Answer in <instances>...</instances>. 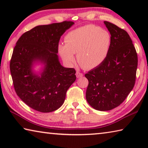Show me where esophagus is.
Here are the masks:
<instances>
[{
	"mask_svg": "<svg viewBox=\"0 0 148 148\" xmlns=\"http://www.w3.org/2000/svg\"><path fill=\"white\" fill-rule=\"evenodd\" d=\"M76 77H81L84 76V74L81 73V72H79V71H77L76 73Z\"/></svg>",
	"mask_w": 148,
	"mask_h": 148,
	"instance_id": "34e87169",
	"label": "esophagus"
}]
</instances>
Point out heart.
<instances>
[{
    "label": "heart",
    "mask_w": 148,
    "mask_h": 148,
    "mask_svg": "<svg viewBox=\"0 0 148 148\" xmlns=\"http://www.w3.org/2000/svg\"><path fill=\"white\" fill-rule=\"evenodd\" d=\"M112 44L110 32L94 25L79 27L65 36V45L59 44L58 49L65 62L74 63L77 54V61L86 69L99 66L108 56Z\"/></svg>",
    "instance_id": "obj_1"
}]
</instances>
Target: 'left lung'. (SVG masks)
<instances>
[{"label": "left lung", "instance_id": "8db88e82", "mask_svg": "<svg viewBox=\"0 0 148 148\" xmlns=\"http://www.w3.org/2000/svg\"><path fill=\"white\" fill-rule=\"evenodd\" d=\"M112 37L106 60L85 74L89 81L86 99L90 106L108 111L119 106L133 89L138 66L136 49L129 34L105 21Z\"/></svg>", "mask_w": 148, "mask_h": 148}]
</instances>
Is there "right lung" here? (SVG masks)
<instances>
[{
    "instance_id": "obj_1",
    "label": "right lung",
    "mask_w": 148,
    "mask_h": 148,
    "mask_svg": "<svg viewBox=\"0 0 148 148\" xmlns=\"http://www.w3.org/2000/svg\"><path fill=\"white\" fill-rule=\"evenodd\" d=\"M74 24L64 21L36 26L22 34L14 47L10 69L15 91L36 111L47 113L59 108L76 79L75 69L62 66L57 56L61 36ZM36 62L45 65L40 76L32 71Z\"/></svg>"
}]
</instances>
